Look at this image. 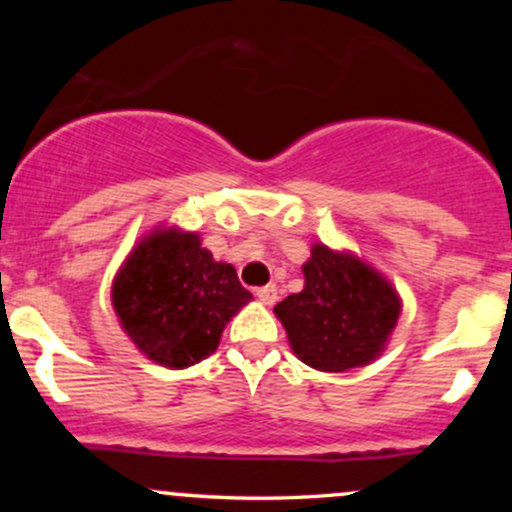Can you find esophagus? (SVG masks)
<instances>
[{
    "instance_id": "obj_1",
    "label": "esophagus",
    "mask_w": 512,
    "mask_h": 512,
    "mask_svg": "<svg viewBox=\"0 0 512 512\" xmlns=\"http://www.w3.org/2000/svg\"><path fill=\"white\" fill-rule=\"evenodd\" d=\"M255 296L260 298L264 305H274L276 303V286L274 284H267V286H260V289H255Z\"/></svg>"
}]
</instances>
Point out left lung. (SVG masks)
I'll return each mask as SVG.
<instances>
[{
	"instance_id": "8db88e82",
	"label": "left lung",
	"mask_w": 512,
	"mask_h": 512,
	"mask_svg": "<svg viewBox=\"0 0 512 512\" xmlns=\"http://www.w3.org/2000/svg\"><path fill=\"white\" fill-rule=\"evenodd\" d=\"M303 274L305 289L274 308L298 358L330 373L373 361L397 325L395 289L356 257L325 245H315Z\"/></svg>"
}]
</instances>
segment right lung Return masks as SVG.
<instances>
[{
	"mask_svg": "<svg viewBox=\"0 0 512 512\" xmlns=\"http://www.w3.org/2000/svg\"><path fill=\"white\" fill-rule=\"evenodd\" d=\"M250 298L231 264L214 262L197 233L180 231L139 243L113 284L125 332L168 368H187L216 351L226 322Z\"/></svg>",
	"mask_w": 512,
	"mask_h": 512,
	"instance_id": "1",
	"label": "right lung"
}]
</instances>
